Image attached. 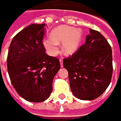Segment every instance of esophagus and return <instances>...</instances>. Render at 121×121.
Here are the masks:
<instances>
[{
    "instance_id": "1",
    "label": "esophagus",
    "mask_w": 121,
    "mask_h": 121,
    "mask_svg": "<svg viewBox=\"0 0 121 121\" xmlns=\"http://www.w3.org/2000/svg\"><path fill=\"white\" fill-rule=\"evenodd\" d=\"M60 63L61 67H63V60L62 59L60 60Z\"/></svg>"
}]
</instances>
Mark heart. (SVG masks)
I'll list each match as a JSON object with an SVG mask.
<instances>
[{"instance_id": "1", "label": "heart", "mask_w": 121, "mask_h": 121, "mask_svg": "<svg viewBox=\"0 0 121 121\" xmlns=\"http://www.w3.org/2000/svg\"><path fill=\"white\" fill-rule=\"evenodd\" d=\"M82 32L80 28L61 26L53 30L51 37L43 40V45L50 55L54 56L59 52V43L61 42V49L66 55L73 54L76 51L81 41Z\"/></svg>"}]
</instances>
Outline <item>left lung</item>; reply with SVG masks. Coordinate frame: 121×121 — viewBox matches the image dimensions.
<instances>
[{"label":"left lung","instance_id":"1","mask_svg":"<svg viewBox=\"0 0 121 121\" xmlns=\"http://www.w3.org/2000/svg\"><path fill=\"white\" fill-rule=\"evenodd\" d=\"M86 42L63 65L69 73L71 90L76 98L92 100L109 86L112 73V50L102 35L89 30Z\"/></svg>","mask_w":121,"mask_h":121}]
</instances>
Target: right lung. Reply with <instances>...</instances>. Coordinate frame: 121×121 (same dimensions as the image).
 I'll use <instances>...</instances> for the list:
<instances>
[{"instance_id": "add662e5", "label": "right lung", "mask_w": 121, "mask_h": 121, "mask_svg": "<svg viewBox=\"0 0 121 121\" xmlns=\"http://www.w3.org/2000/svg\"><path fill=\"white\" fill-rule=\"evenodd\" d=\"M45 24H32L12 41L8 71L17 93L27 101L41 102L50 96L52 82L60 69L59 60L47 55L43 44Z\"/></svg>"}]
</instances>
